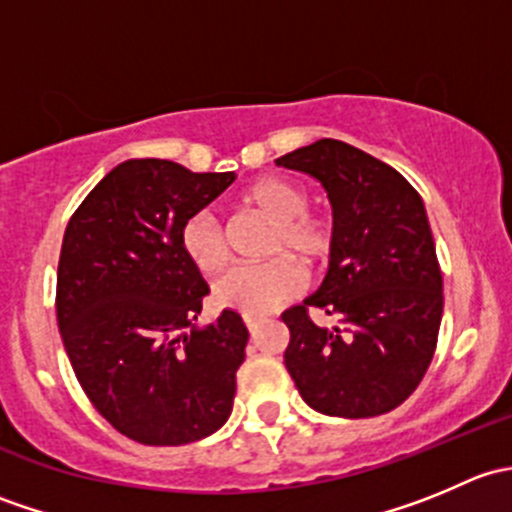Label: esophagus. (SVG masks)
Listing matches in <instances>:
<instances>
[{
	"label": "esophagus",
	"mask_w": 512,
	"mask_h": 512,
	"mask_svg": "<svg viewBox=\"0 0 512 512\" xmlns=\"http://www.w3.org/2000/svg\"><path fill=\"white\" fill-rule=\"evenodd\" d=\"M245 327L250 329V334H255L257 327H260V319H257V317H245Z\"/></svg>",
	"instance_id": "obj_1"
}]
</instances>
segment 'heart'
<instances>
[{
    "label": "heart",
    "instance_id": "b5f03b06",
    "mask_svg": "<svg viewBox=\"0 0 512 512\" xmlns=\"http://www.w3.org/2000/svg\"><path fill=\"white\" fill-rule=\"evenodd\" d=\"M245 208L272 223L265 252L272 260L252 267H235L213 285L218 309L240 312L242 317H265L304 287V270L293 260L319 270L329 262L337 242L332 220L309 210L304 185L287 178H260L240 195ZM180 250L185 260L203 275H213L227 260L223 227L208 213H195L180 227Z\"/></svg>",
    "mask_w": 512,
    "mask_h": 512
}]
</instances>
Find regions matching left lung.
<instances>
[{"label":"left lung","mask_w":512,"mask_h":512,"mask_svg":"<svg viewBox=\"0 0 512 512\" xmlns=\"http://www.w3.org/2000/svg\"><path fill=\"white\" fill-rule=\"evenodd\" d=\"M275 163L324 185L337 232L324 285L282 312L289 376L319 414H386L421 384L441 329L443 275L421 195L399 170L334 138ZM309 308L340 324L319 328Z\"/></svg>","instance_id":"left-lung-1"}]
</instances>
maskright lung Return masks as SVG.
Segmentation results:
<instances>
[{
    "label": "right lung",
    "mask_w": 512,
    "mask_h": 512,
    "mask_svg": "<svg viewBox=\"0 0 512 512\" xmlns=\"http://www.w3.org/2000/svg\"><path fill=\"white\" fill-rule=\"evenodd\" d=\"M235 173L173 160L116 165L66 225L56 322L94 409L143 446H185L218 431L235 399L247 327L225 309L193 327L210 292L180 250V227Z\"/></svg>",
    "instance_id": "right-lung-1"
}]
</instances>
